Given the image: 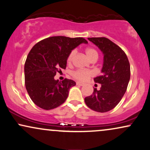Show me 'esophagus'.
Instances as JSON below:
<instances>
[{"instance_id":"34e87169","label":"esophagus","mask_w":150,"mask_h":150,"mask_svg":"<svg viewBox=\"0 0 150 150\" xmlns=\"http://www.w3.org/2000/svg\"><path fill=\"white\" fill-rule=\"evenodd\" d=\"M76 84H77V85H78V86H84V83H82V82H79V81H77V82L76 83Z\"/></svg>"}]
</instances>
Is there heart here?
Wrapping results in <instances>:
<instances>
[{"label": "heart", "instance_id": "b5f03b06", "mask_svg": "<svg viewBox=\"0 0 150 150\" xmlns=\"http://www.w3.org/2000/svg\"><path fill=\"white\" fill-rule=\"evenodd\" d=\"M75 52H76L75 50H72L71 52H70L67 59L68 62L71 63V62L73 61V59L74 57V56H75ZM85 52H86V56L88 57V59H92L93 58L95 57L98 58V52L93 48H86V50H85ZM93 75V72L91 71H88V70H77V71H74L73 73V77L79 81H86L88 79V77L92 76Z\"/></svg>", "mask_w": 150, "mask_h": 150}]
</instances>
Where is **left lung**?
<instances>
[{
  "instance_id": "left-lung-1",
  "label": "left lung",
  "mask_w": 150,
  "mask_h": 150,
  "mask_svg": "<svg viewBox=\"0 0 150 150\" xmlns=\"http://www.w3.org/2000/svg\"><path fill=\"white\" fill-rule=\"evenodd\" d=\"M103 54L102 75L94 81L101 84L91 96L84 98L86 105L93 111L105 113L113 109L125 93L130 79V65L126 54L115 43L105 37L88 38Z\"/></svg>"
}]
</instances>
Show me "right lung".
<instances>
[{
    "label": "right lung",
    "mask_w": 150,
    "mask_h": 150,
    "mask_svg": "<svg viewBox=\"0 0 150 150\" xmlns=\"http://www.w3.org/2000/svg\"><path fill=\"white\" fill-rule=\"evenodd\" d=\"M81 37L57 36L38 42L30 51L25 63V84L36 105L45 110L58 107L66 101L69 90L76 83L72 79H54L60 69H66L68 56L81 43Z\"/></svg>",
    "instance_id": "1"
}]
</instances>
